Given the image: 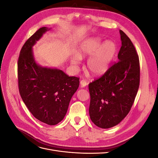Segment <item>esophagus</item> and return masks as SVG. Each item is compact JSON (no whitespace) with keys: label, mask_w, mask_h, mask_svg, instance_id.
<instances>
[{"label":"esophagus","mask_w":158,"mask_h":158,"mask_svg":"<svg viewBox=\"0 0 158 158\" xmlns=\"http://www.w3.org/2000/svg\"><path fill=\"white\" fill-rule=\"evenodd\" d=\"M88 84V82L85 80H82L80 81V85L82 87H85Z\"/></svg>","instance_id":"esophagus-1"}]
</instances>
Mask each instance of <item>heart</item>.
I'll return each mask as SVG.
<instances>
[{
	"mask_svg": "<svg viewBox=\"0 0 158 158\" xmlns=\"http://www.w3.org/2000/svg\"><path fill=\"white\" fill-rule=\"evenodd\" d=\"M98 37H91L85 40L79 46L76 51L77 57L71 59L73 64H77L79 59L90 55L87 60L86 69L95 76L101 75L108 70L116 54V46L112 41H106L102 44Z\"/></svg>",
	"mask_w": 158,
	"mask_h": 158,
	"instance_id": "obj_1",
	"label": "heart"
}]
</instances>
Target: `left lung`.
Masks as SVG:
<instances>
[{"instance_id": "obj_1", "label": "left lung", "mask_w": 158, "mask_h": 158, "mask_svg": "<svg viewBox=\"0 0 158 158\" xmlns=\"http://www.w3.org/2000/svg\"><path fill=\"white\" fill-rule=\"evenodd\" d=\"M119 32L122 45L118 62L88 85L89 117L102 128L118 125L127 115L139 88L138 55L129 37L122 30Z\"/></svg>"}]
</instances>
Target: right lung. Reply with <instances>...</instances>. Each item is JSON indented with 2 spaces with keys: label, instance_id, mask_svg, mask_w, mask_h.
I'll return each mask as SVG.
<instances>
[{
  "label": "right lung",
  "instance_id": "add662e5",
  "mask_svg": "<svg viewBox=\"0 0 158 158\" xmlns=\"http://www.w3.org/2000/svg\"><path fill=\"white\" fill-rule=\"evenodd\" d=\"M49 30L40 28L23 45L18 62V78L21 98L33 117L55 125L66 115L80 80L60 69L42 67L36 63L32 47Z\"/></svg>",
  "mask_w": 158,
  "mask_h": 158
}]
</instances>
